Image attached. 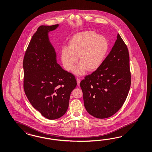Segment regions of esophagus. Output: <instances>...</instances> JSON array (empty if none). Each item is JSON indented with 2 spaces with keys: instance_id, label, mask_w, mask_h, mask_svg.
Instances as JSON below:
<instances>
[{
  "instance_id": "esophagus-1",
  "label": "esophagus",
  "mask_w": 152,
  "mask_h": 152,
  "mask_svg": "<svg viewBox=\"0 0 152 152\" xmlns=\"http://www.w3.org/2000/svg\"><path fill=\"white\" fill-rule=\"evenodd\" d=\"M76 81H77V85L79 86L80 85V82H81V80H80V78H77L76 79Z\"/></svg>"
}]
</instances>
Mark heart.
I'll list each match as a JSON object with an SVG mask.
<instances>
[{"label":"heart","instance_id":"b5f03b06","mask_svg":"<svg viewBox=\"0 0 152 152\" xmlns=\"http://www.w3.org/2000/svg\"><path fill=\"white\" fill-rule=\"evenodd\" d=\"M69 47L61 51V61L67 71L72 70L74 65L80 62L74 69L77 76L85 74L87 70L93 72L102 64L106 56L109 44L107 39L93 31H87L76 34L70 39Z\"/></svg>","mask_w":152,"mask_h":152}]
</instances>
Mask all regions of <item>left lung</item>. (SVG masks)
I'll use <instances>...</instances> for the list:
<instances>
[{"label": "left lung", "mask_w": 152, "mask_h": 152, "mask_svg": "<svg viewBox=\"0 0 152 152\" xmlns=\"http://www.w3.org/2000/svg\"><path fill=\"white\" fill-rule=\"evenodd\" d=\"M131 83L128 50L118 34L102 64L80 82L87 112L100 119L113 115L123 106Z\"/></svg>", "instance_id": "8db88e82"}]
</instances>
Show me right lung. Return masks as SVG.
Listing matches in <instances>:
<instances>
[{
	"label": "right lung",
	"mask_w": 152,
	"mask_h": 152,
	"mask_svg": "<svg viewBox=\"0 0 152 152\" xmlns=\"http://www.w3.org/2000/svg\"><path fill=\"white\" fill-rule=\"evenodd\" d=\"M58 24L41 25L33 35L23 60L24 89L33 107L42 116L56 119L65 114L76 87L74 75L58 64L49 33Z\"/></svg>",
	"instance_id": "1"
}]
</instances>
